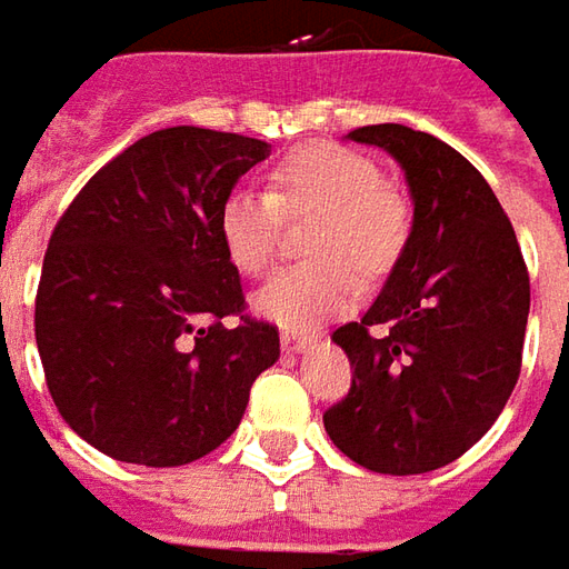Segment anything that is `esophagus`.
Instances as JSON below:
<instances>
[{
  "instance_id": "1",
  "label": "esophagus",
  "mask_w": 569,
  "mask_h": 569,
  "mask_svg": "<svg viewBox=\"0 0 569 569\" xmlns=\"http://www.w3.org/2000/svg\"><path fill=\"white\" fill-rule=\"evenodd\" d=\"M310 345H312V338L310 335H303V331H291V329L281 331V347H284V350H291V353H300V350H307Z\"/></svg>"
}]
</instances>
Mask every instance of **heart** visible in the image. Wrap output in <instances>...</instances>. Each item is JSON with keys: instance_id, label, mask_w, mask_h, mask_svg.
I'll list each match as a JSON object with an SVG mask.
<instances>
[{"instance_id": "heart-1", "label": "heart", "mask_w": 569, "mask_h": 569, "mask_svg": "<svg viewBox=\"0 0 569 569\" xmlns=\"http://www.w3.org/2000/svg\"><path fill=\"white\" fill-rule=\"evenodd\" d=\"M269 193L234 190L219 206V240L243 276H262L278 253L281 216H310L307 250L319 257L281 269L257 293V310L284 329H312L345 312L360 291L350 262L388 272L410 234V203L382 181L379 166L338 143H310L281 156Z\"/></svg>"}]
</instances>
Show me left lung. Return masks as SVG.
Returning a JSON list of instances; mask_svg holds the SVG:
<instances>
[{
	"label": "left lung",
	"instance_id": "8db88e82",
	"mask_svg": "<svg viewBox=\"0 0 569 569\" xmlns=\"http://www.w3.org/2000/svg\"><path fill=\"white\" fill-rule=\"evenodd\" d=\"M347 137L398 159L413 231L363 319L331 335L353 379L322 422L366 470H438L489 432L520 379L529 272L489 181L445 140L403 124Z\"/></svg>",
	"mask_w": 569,
	"mask_h": 569
}]
</instances>
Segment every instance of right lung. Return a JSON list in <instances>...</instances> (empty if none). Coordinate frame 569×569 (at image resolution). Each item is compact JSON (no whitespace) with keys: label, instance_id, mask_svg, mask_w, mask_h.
I'll return each mask as SVG.
<instances>
[{"label":"right lung","instance_id":"1","mask_svg":"<svg viewBox=\"0 0 569 569\" xmlns=\"http://www.w3.org/2000/svg\"><path fill=\"white\" fill-rule=\"evenodd\" d=\"M266 156L269 143L243 133L152 131L52 228L37 347L59 413L97 451L140 467L200 460L278 360V329L247 316L219 240V206Z\"/></svg>","mask_w":569,"mask_h":569}]
</instances>
